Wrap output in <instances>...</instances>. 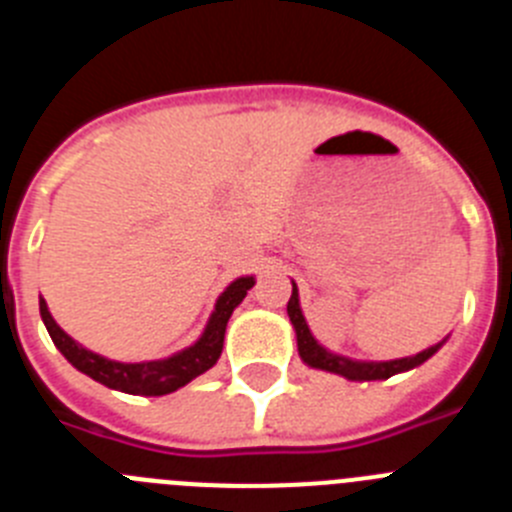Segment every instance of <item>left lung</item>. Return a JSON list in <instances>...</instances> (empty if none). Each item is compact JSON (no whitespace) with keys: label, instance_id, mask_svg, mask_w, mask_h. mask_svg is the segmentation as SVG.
Masks as SVG:
<instances>
[{"label":"left lung","instance_id":"1","mask_svg":"<svg viewBox=\"0 0 512 512\" xmlns=\"http://www.w3.org/2000/svg\"><path fill=\"white\" fill-rule=\"evenodd\" d=\"M287 315L295 325L297 333V348H300V356L305 364L315 366V369H325V372L341 374L346 379H356V382H369V379H390L392 374L405 372V369H413V366L423 364L425 359H431L438 351V346L425 348L420 354L410 356V359H397V361H382V364H366V361H351L343 359V356L330 354L320 346L315 338H312L310 328H307L305 318H302L300 300H297V287H292V297L287 302Z\"/></svg>","mask_w":512,"mask_h":512}]
</instances>
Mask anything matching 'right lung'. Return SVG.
Wrapping results in <instances>:
<instances>
[{"mask_svg": "<svg viewBox=\"0 0 512 512\" xmlns=\"http://www.w3.org/2000/svg\"><path fill=\"white\" fill-rule=\"evenodd\" d=\"M253 287V277L235 279L228 289L223 292V297L217 300L215 312H212L210 323H207L205 333L192 348L182 351V354L171 356L164 361H146V364H120V361H107L102 356L92 354L87 348L76 346L74 338H69L56 325V320L51 318L48 305L45 300H40V315H43V323L51 333L53 343L58 346L66 359L79 369V372L89 374L92 379L102 382L104 387H112V390L128 392V395H146V397H158L176 392L179 387L192 382L194 377H200L220 359V351H223V338H225V325L228 318L233 315L235 305H241V300L246 297L248 289Z\"/></svg>", "mask_w": 512, "mask_h": 512, "instance_id": "obj_1", "label": "right lung"}]
</instances>
